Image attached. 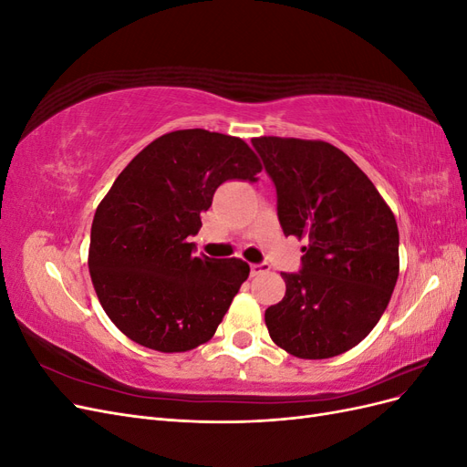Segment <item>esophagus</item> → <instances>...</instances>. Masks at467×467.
Here are the masks:
<instances>
[{"instance_id": "esophagus-1", "label": "esophagus", "mask_w": 467, "mask_h": 467, "mask_svg": "<svg viewBox=\"0 0 467 467\" xmlns=\"http://www.w3.org/2000/svg\"><path fill=\"white\" fill-rule=\"evenodd\" d=\"M265 271H268V265L266 263H253L251 265V276H257V275H261Z\"/></svg>"}]
</instances>
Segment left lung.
<instances>
[{
    "label": "left lung",
    "mask_w": 467,
    "mask_h": 467,
    "mask_svg": "<svg viewBox=\"0 0 467 467\" xmlns=\"http://www.w3.org/2000/svg\"><path fill=\"white\" fill-rule=\"evenodd\" d=\"M276 189L285 235L306 237L302 268L266 307L273 341L298 358L357 347L386 312L400 275L393 212L345 151L319 140H251Z\"/></svg>",
    "instance_id": "left-lung-1"
}]
</instances>
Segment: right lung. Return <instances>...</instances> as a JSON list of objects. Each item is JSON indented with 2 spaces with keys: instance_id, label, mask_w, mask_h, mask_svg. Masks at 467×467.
<instances>
[{
  "instance_id": "obj_1",
  "label": "right lung",
  "mask_w": 467,
  "mask_h": 467,
  "mask_svg": "<svg viewBox=\"0 0 467 467\" xmlns=\"http://www.w3.org/2000/svg\"><path fill=\"white\" fill-rule=\"evenodd\" d=\"M259 171L242 138L191 129L153 140L112 182L93 218L89 273L107 316L134 343L185 352L216 333L249 265L196 257L189 237L222 182H255Z\"/></svg>"
}]
</instances>
